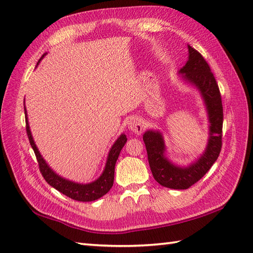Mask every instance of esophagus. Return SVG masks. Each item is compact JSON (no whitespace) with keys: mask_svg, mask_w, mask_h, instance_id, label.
<instances>
[{"mask_svg":"<svg viewBox=\"0 0 253 253\" xmlns=\"http://www.w3.org/2000/svg\"><path fill=\"white\" fill-rule=\"evenodd\" d=\"M128 128L132 131L137 133V135H140L143 131V125L142 121L139 117H131L129 121H128Z\"/></svg>","mask_w":253,"mask_h":253,"instance_id":"esophagus-1","label":"esophagus"}]
</instances>
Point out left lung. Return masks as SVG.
<instances>
[{
  "instance_id": "left-lung-1",
  "label": "left lung",
  "mask_w": 253,
  "mask_h": 253,
  "mask_svg": "<svg viewBox=\"0 0 253 253\" xmlns=\"http://www.w3.org/2000/svg\"><path fill=\"white\" fill-rule=\"evenodd\" d=\"M189 60L179 73L182 78L200 91L206 103L210 121V138L206 151L195 163L180 168L171 164L164 157L165 146L162 135L159 131L144 132L149 165L154 179L160 185L170 189H188L195 185L212 168L222 149L223 105L218 85L209 64L197 50L188 45Z\"/></svg>"
}]
</instances>
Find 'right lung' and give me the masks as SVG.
<instances>
[{
    "instance_id": "right-lung-1",
    "label": "right lung",
    "mask_w": 253,
    "mask_h": 253,
    "mask_svg": "<svg viewBox=\"0 0 253 253\" xmlns=\"http://www.w3.org/2000/svg\"><path fill=\"white\" fill-rule=\"evenodd\" d=\"M25 117H26V131H27V135H28L29 142L31 144V148L34 149L35 151L38 164H39V169L47 184L52 186L53 188H55L56 190L62 192L63 195L73 199V200L82 201V202L94 201L96 199L103 197L105 193L110 191V189L113 186V182H114V171H115L116 161L118 159V155L121 153V150L123 149L124 146H125V143L127 141L126 135H124L123 133V135H121L120 138L115 141V143L113 144L112 149L110 150L109 157H107L105 169L99 178L94 180L93 182H90V184L83 185V184H77V182H74L71 180H67L65 178H62L61 176L55 174L54 171L51 169V168H49V165L45 163L43 158L41 157L40 152L38 151L34 139H32L31 132L29 129V125H28V121H27L26 107H25Z\"/></svg>"
}]
</instances>
